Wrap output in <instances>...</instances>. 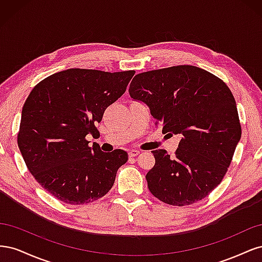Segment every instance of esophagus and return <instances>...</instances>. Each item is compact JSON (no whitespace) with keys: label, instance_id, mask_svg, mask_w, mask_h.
<instances>
[{"label":"esophagus","instance_id":"34e87169","mask_svg":"<svg viewBox=\"0 0 262 262\" xmlns=\"http://www.w3.org/2000/svg\"><path fill=\"white\" fill-rule=\"evenodd\" d=\"M139 154H140V150H138V149H130L129 150V156L130 157H134V156H137Z\"/></svg>","mask_w":262,"mask_h":262}]
</instances>
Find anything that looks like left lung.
<instances>
[{
	"label": "left lung",
	"mask_w": 262,
	"mask_h": 262,
	"mask_svg": "<svg viewBox=\"0 0 262 262\" xmlns=\"http://www.w3.org/2000/svg\"><path fill=\"white\" fill-rule=\"evenodd\" d=\"M130 97L145 104L163 132L178 134L173 156L154 149L149 191L177 207L202 200L223 179L242 137L232 92L203 69L178 66L136 75Z\"/></svg>",
	"instance_id": "obj_1"
}]
</instances>
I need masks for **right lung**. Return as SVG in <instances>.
Wrapping results in <instances>:
<instances>
[{
  "label": "right lung",
  "mask_w": 262,
  "mask_h": 262,
  "mask_svg": "<svg viewBox=\"0 0 262 262\" xmlns=\"http://www.w3.org/2000/svg\"><path fill=\"white\" fill-rule=\"evenodd\" d=\"M134 71L69 69L30 92L21 110L18 147L31 175L58 200L85 204L104 196L128 153H105L85 138L98 132L108 106L125 92Z\"/></svg>",
  "instance_id": "1"
}]
</instances>
